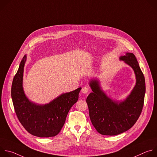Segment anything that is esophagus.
Here are the masks:
<instances>
[{"label":"esophagus","instance_id":"34e87169","mask_svg":"<svg viewBox=\"0 0 157 157\" xmlns=\"http://www.w3.org/2000/svg\"><path fill=\"white\" fill-rule=\"evenodd\" d=\"M89 90H88V88L86 87H83L81 89V93L83 94H87L88 93Z\"/></svg>","mask_w":157,"mask_h":157}]
</instances>
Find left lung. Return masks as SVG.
I'll list each match as a JSON object with an SVG mask.
<instances>
[{
  "instance_id": "1",
  "label": "left lung",
  "mask_w": 157,
  "mask_h": 157,
  "mask_svg": "<svg viewBox=\"0 0 157 157\" xmlns=\"http://www.w3.org/2000/svg\"><path fill=\"white\" fill-rule=\"evenodd\" d=\"M119 59L132 67L136 77V86L124 101L118 102L107 97L97 79L89 82L93 91L86 99L89 117L96 130L104 136H116L130 129L138 120L144 106L145 81L136 56L126 53Z\"/></svg>"
}]
</instances>
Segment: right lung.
I'll return each instance as SVG.
<instances>
[{
    "label": "right lung",
    "mask_w": 157,
    "mask_h": 157,
    "mask_svg": "<svg viewBox=\"0 0 157 157\" xmlns=\"http://www.w3.org/2000/svg\"><path fill=\"white\" fill-rule=\"evenodd\" d=\"M26 59L25 55L12 84L11 96L16 115L21 124L32 135L38 137H54L64 125L70 109L78 101L81 87L62 94L44 105L30 101L22 85Z\"/></svg>",
    "instance_id": "1"
}]
</instances>
